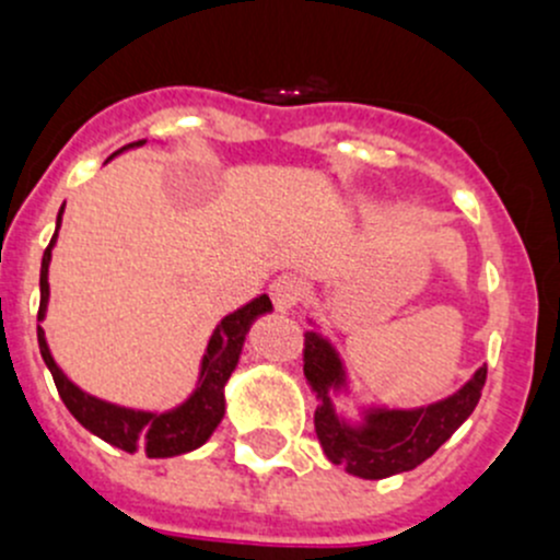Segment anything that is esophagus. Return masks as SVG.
Listing matches in <instances>:
<instances>
[{"mask_svg":"<svg viewBox=\"0 0 560 560\" xmlns=\"http://www.w3.org/2000/svg\"><path fill=\"white\" fill-rule=\"evenodd\" d=\"M270 301H273L276 312L287 314L298 306V301L303 298V281L298 276H279V279L270 284Z\"/></svg>","mask_w":560,"mask_h":560,"instance_id":"1","label":"esophagus"}]
</instances>
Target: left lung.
Returning a JSON list of instances; mask_svg holds the SVG:
<instances>
[{
    "mask_svg": "<svg viewBox=\"0 0 560 560\" xmlns=\"http://www.w3.org/2000/svg\"><path fill=\"white\" fill-rule=\"evenodd\" d=\"M308 325H314V330L306 332L303 374L319 400L314 411L316 439L327 460L343 466L354 477L385 479L411 471L436 453L477 409L488 380V365L474 371L471 380L447 398L415 409L363 404L358 406V417L352 420L332 404V398L352 395V382L341 352L330 338L322 336L312 316Z\"/></svg>",
    "mask_w": 560,
    "mask_h": 560,
    "instance_id": "1",
    "label": "left lung"
}]
</instances>
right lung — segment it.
<instances>
[{
    "label": "right lung",
    "instance_id": "1",
    "mask_svg": "<svg viewBox=\"0 0 560 560\" xmlns=\"http://www.w3.org/2000/svg\"><path fill=\"white\" fill-rule=\"evenodd\" d=\"M145 140L138 143H129L124 149H118L116 154H124L129 149H138ZM113 154V156H116ZM110 156V160H113ZM61 206L59 217H56V233L50 238L48 248L43 254V268H39V312L37 322L45 319L48 312V268H50V252H54L56 238H59L61 228ZM273 312V303L268 295L254 298L252 303H246L238 312L228 314L217 325V330L208 338L206 354L200 360V374H197V385L189 393V398L184 404L173 406L167 411H145V409H129V406L110 404V400L97 398V395H89L86 389H81L65 371L59 369V363L50 354L48 341H45V330L37 325V343L39 354H43L45 365H48L50 376H54L56 389H59L61 400L70 409V415L81 422L86 431H92L94 436H100L103 442L113 444V447L124 450V453H138L143 450L149 457H175L191 453V450L202 447V444L211 439V433L217 431L219 422L224 417V385L233 376V371L238 369L241 352H244L246 332L254 322L262 314Z\"/></svg>",
    "mask_w": 560,
    "mask_h": 560
}]
</instances>
